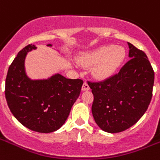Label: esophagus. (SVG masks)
Here are the masks:
<instances>
[{
  "instance_id": "34e87169",
  "label": "esophagus",
  "mask_w": 160,
  "mask_h": 160,
  "mask_svg": "<svg viewBox=\"0 0 160 160\" xmlns=\"http://www.w3.org/2000/svg\"><path fill=\"white\" fill-rule=\"evenodd\" d=\"M82 91H88V90H90V87L87 82H84V83H83L82 85Z\"/></svg>"
}]
</instances>
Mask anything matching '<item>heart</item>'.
I'll return each instance as SVG.
<instances>
[{
  "label": "heart",
  "instance_id": "1",
  "mask_svg": "<svg viewBox=\"0 0 160 160\" xmlns=\"http://www.w3.org/2000/svg\"><path fill=\"white\" fill-rule=\"evenodd\" d=\"M125 56L126 52L122 47L115 48L114 46H105L88 54L83 59V62L86 64L100 62L96 68V73L99 77L107 78L121 65Z\"/></svg>",
  "mask_w": 160,
  "mask_h": 160
}]
</instances>
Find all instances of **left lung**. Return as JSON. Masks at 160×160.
<instances>
[{
    "instance_id": "1",
    "label": "left lung",
    "mask_w": 160,
    "mask_h": 160,
    "mask_svg": "<svg viewBox=\"0 0 160 160\" xmlns=\"http://www.w3.org/2000/svg\"><path fill=\"white\" fill-rule=\"evenodd\" d=\"M130 58L119 72L101 82L88 81L94 96L92 111L103 131L123 132L148 109L152 98L154 72L144 51L128 42Z\"/></svg>"
}]
</instances>
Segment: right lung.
<instances>
[{
    "instance_id": "obj_1",
    "label": "right lung",
    "mask_w": 160,
    "mask_h": 160,
    "mask_svg": "<svg viewBox=\"0 0 160 160\" xmlns=\"http://www.w3.org/2000/svg\"><path fill=\"white\" fill-rule=\"evenodd\" d=\"M35 48L28 45L14 58L8 69L5 95L10 111L23 126L38 132H52L68 117L83 81L60 74L48 80H30L25 74L24 59L28 51Z\"/></svg>"
}]
</instances>
